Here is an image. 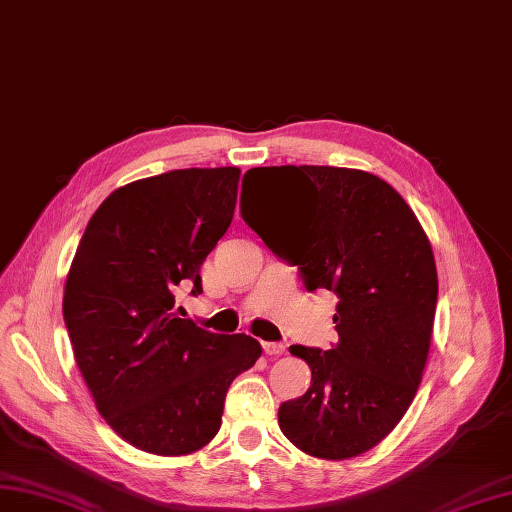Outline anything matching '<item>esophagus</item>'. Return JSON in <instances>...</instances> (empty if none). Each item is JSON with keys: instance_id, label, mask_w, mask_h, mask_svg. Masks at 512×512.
<instances>
[{"instance_id": "1", "label": "esophagus", "mask_w": 512, "mask_h": 512, "mask_svg": "<svg viewBox=\"0 0 512 512\" xmlns=\"http://www.w3.org/2000/svg\"><path fill=\"white\" fill-rule=\"evenodd\" d=\"M261 347H264V352L268 354V356H281L283 352H285V343H270V341H264L261 343Z\"/></svg>"}]
</instances>
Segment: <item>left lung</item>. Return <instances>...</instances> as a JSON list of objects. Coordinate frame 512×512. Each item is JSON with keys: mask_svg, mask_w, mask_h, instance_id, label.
Wrapping results in <instances>:
<instances>
[{"mask_svg": "<svg viewBox=\"0 0 512 512\" xmlns=\"http://www.w3.org/2000/svg\"><path fill=\"white\" fill-rule=\"evenodd\" d=\"M283 182L242 218L272 253L300 268L309 291L339 296L328 352L291 345L311 386L279 407L287 440L317 459L343 461L377 446L412 405L425 371L437 304L431 242L416 214L377 175L317 165L246 171Z\"/></svg>", "mask_w": 512, "mask_h": 512, "instance_id": "1", "label": "left lung"}]
</instances>
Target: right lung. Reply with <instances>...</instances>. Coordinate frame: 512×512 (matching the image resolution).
I'll list each match as a JSON object with an SVG mask.
<instances>
[{
  "label": "right lung",
  "mask_w": 512,
  "mask_h": 512,
  "mask_svg": "<svg viewBox=\"0 0 512 512\" xmlns=\"http://www.w3.org/2000/svg\"><path fill=\"white\" fill-rule=\"evenodd\" d=\"M238 167L178 169L113 191L90 218L64 287V321L96 410L122 440L160 457L206 446L225 394L261 356L246 334L175 313L201 294L199 268L231 225Z\"/></svg>",
  "instance_id": "obj_1"
}]
</instances>
